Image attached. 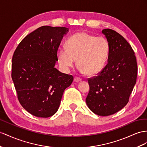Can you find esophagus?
Listing matches in <instances>:
<instances>
[{"mask_svg":"<svg viewBox=\"0 0 147 147\" xmlns=\"http://www.w3.org/2000/svg\"><path fill=\"white\" fill-rule=\"evenodd\" d=\"M81 80H82V79L81 78H80V77H78V76H76V77L74 78V81L75 82H80Z\"/></svg>","mask_w":147,"mask_h":147,"instance_id":"1","label":"esophagus"}]
</instances>
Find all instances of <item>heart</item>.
I'll return each mask as SVG.
<instances>
[{"label": "heart", "mask_w": 147, "mask_h": 147, "mask_svg": "<svg viewBox=\"0 0 147 147\" xmlns=\"http://www.w3.org/2000/svg\"><path fill=\"white\" fill-rule=\"evenodd\" d=\"M66 47H59L56 55L60 65L67 70L73 67L76 59L81 73L95 75L106 66L110 45L103 36H96L86 32H78L67 40Z\"/></svg>", "instance_id": "heart-1"}]
</instances>
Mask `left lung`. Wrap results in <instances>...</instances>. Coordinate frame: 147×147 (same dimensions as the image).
I'll use <instances>...</instances> for the list:
<instances>
[{
	"label": "left lung",
	"instance_id": "8db88e82",
	"mask_svg": "<svg viewBox=\"0 0 147 147\" xmlns=\"http://www.w3.org/2000/svg\"><path fill=\"white\" fill-rule=\"evenodd\" d=\"M110 45L106 66L96 76L88 78L90 89L86 102L94 114L108 116L125 107L136 83L137 63L130 45L119 33L104 29Z\"/></svg>",
	"mask_w": 147,
	"mask_h": 147
}]
</instances>
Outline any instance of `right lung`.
I'll use <instances>...</instances> for the list:
<instances>
[{
    "mask_svg": "<svg viewBox=\"0 0 147 147\" xmlns=\"http://www.w3.org/2000/svg\"><path fill=\"white\" fill-rule=\"evenodd\" d=\"M66 27L42 26L26 36L12 57V78L22 106L32 115L47 118L57 112L73 76L55 68Z\"/></svg>",
    "mask_w": 147,
    "mask_h": 147,
    "instance_id": "right-lung-1",
    "label": "right lung"
}]
</instances>
